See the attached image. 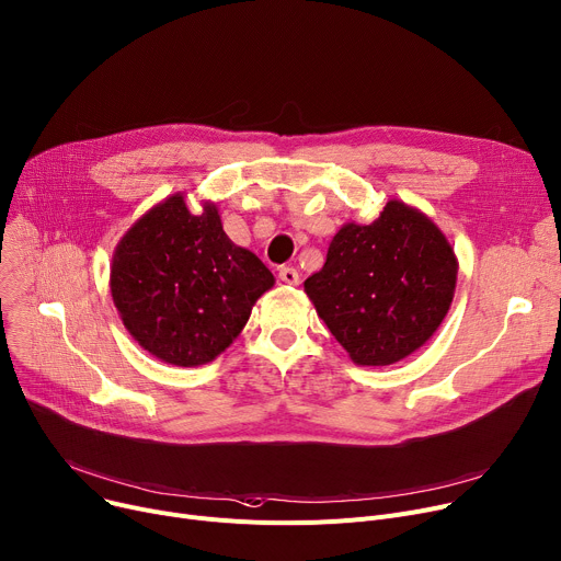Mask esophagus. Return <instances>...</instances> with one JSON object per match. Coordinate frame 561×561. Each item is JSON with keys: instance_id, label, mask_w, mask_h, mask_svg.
<instances>
[{"instance_id": "1", "label": "esophagus", "mask_w": 561, "mask_h": 561, "mask_svg": "<svg viewBox=\"0 0 561 561\" xmlns=\"http://www.w3.org/2000/svg\"><path fill=\"white\" fill-rule=\"evenodd\" d=\"M284 284H288V286H297L300 284V273H297L293 266H284V268H279V275H277Z\"/></svg>"}]
</instances>
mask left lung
<instances>
[{"label": "left lung", "instance_id": "left-lung-1", "mask_svg": "<svg viewBox=\"0 0 561 561\" xmlns=\"http://www.w3.org/2000/svg\"><path fill=\"white\" fill-rule=\"evenodd\" d=\"M458 256L417 207L388 201L369 226L345 222L305 293L333 339L363 367L417 352L454 302Z\"/></svg>", "mask_w": 561, "mask_h": 561}]
</instances>
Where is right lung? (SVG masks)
<instances>
[{
	"label": "right lung",
	"instance_id": "add662e5",
	"mask_svg": "<svg viewBox=\"0 0 561 561\" xmlns=\"http://www.w3.org/2000/svg\"><path fill=\"white\" fill-rule=\"evenodd\" d=\"M275 286L254 252L232 243L216 203L192 214L171 194L119 239L110 293L128 333L162 363L198 367L226 352Z\"/></svg>",
	"mask_w": 561,
	"mask_h": 561
}]
</instances>
